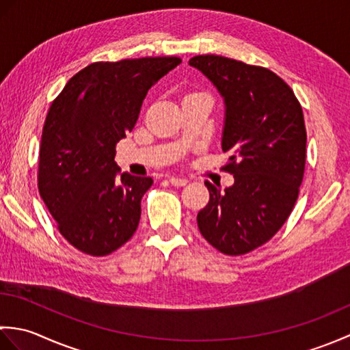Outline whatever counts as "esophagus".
Returning <instances> with one entry per match:
<instances>
[{
	"instance_id": "esophagus-1",
	"label": "esophagus",
	"mask_w": 350,
	"mask_h": 350,
	"mask_svg": "<svg viewBox=\"0 0 350 350\" xmlns=\"http://www.w3.org/2000/svg\"><path fill=\"white\" fill-rule=\"evenodd\" d=\"M170 183L174 185V187H185L188 183V179H183V177H176V176H170Z\"/></svg>"
}]
</instances>
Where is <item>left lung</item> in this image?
Wrapping results in <instances>:
<instances>
[{"mask_svg":"<svg viewBox=\"0 0 350 350\" xmlns=\"http://www.w3.org/2000/svg\"><path fill=\"white\" fill-rule=\"evenodd\" d=\"M189 64L224 98V170L234 177L224 191L204 182L211 198L197 224L218 251L247 254L278 232L298 198L307 146L301 103L266 68L221 55H196Z\"/></svg>","mask_w":350,"mask_h":350,"instance_id":"obj_1","label":"left lung"}]
</instances>
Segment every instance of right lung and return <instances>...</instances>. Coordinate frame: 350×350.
Returning <instances> with one entry per match:
<instances>
[{
    "label": "right lung",
    "mask_w": 350,
    "mask_h": 350,
    "mask_svg": "<svg viewBox=\"0 0 350 350\" xmlns=\"http://www.w3.org/2000/svg\"><path fill=\"white\" fill-rule=\"evenodd\" d=\"M180 63L179 57L92 63L52 102L37 185L64 239L85 254L108 256L135 233L153 179L120 173L116 144L135 126L148 88Z\"/></svg>",
    "instance_id": "1"
}]
</instances>
